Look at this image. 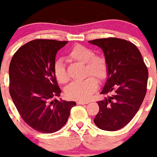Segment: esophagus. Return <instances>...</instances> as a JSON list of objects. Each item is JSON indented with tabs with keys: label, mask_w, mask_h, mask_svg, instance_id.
Returning a JSON list of instances; mask_svg holds the SVG:
<instances>
[{
	"label": "esophagus",
	"mask_w": 157,
	"mask_h": 157,
	"mask_svg": "<svg viewBox=\"0 0 157 157\" xmlns=\"http://www.w3.org/2000/svg\"><path fill=\"white\" fill-rule=\"evenodd\" d=\"M77 105H87L88 104V101H78L76 102Z\"/></svg>",
	"instance_id": "34e87169"
}]
</instances>
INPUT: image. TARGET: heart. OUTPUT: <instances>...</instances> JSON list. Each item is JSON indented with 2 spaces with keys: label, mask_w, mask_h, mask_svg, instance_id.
I'll list each match as a JSON object with an SVG mask.
<instances>
[{
  "label": "heart",
  "mask_w": 157,
  "mask_h": 157,
  "mask_svg": "<svg viewBox=\"0 0 157 157\" xmlns=\"http://www.w3.org/2000/svg\"><path fill=\"white\" fill-rule=\"evenodd\" d=\"M67 58L69 61L85 65V76L92 75L100 82L108 76V66L105 58L100 55H94V52L89 48L80 44L75 45L69 50ZM54 75L61 84H66L69 81V75L62 60L56 63ZM97 88V80L93 77H89L82 82H72L67 87L66 93L71 99L87 101L95 92Z\"/></svg>",
  "instance_id": "1"
}]
</instances>
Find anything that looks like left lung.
I'll use <instances>...</instances> for the list:
<instances>
[{"label": "left lung", "instance_id": "left-lung-1", "mask_svg": "<svg viewBox=\"0 0 157 157\" xmlns=\"http://www.w3.org/2000/svg\"><path fill=\"white\" fill-rule=\"evenodd\" d=\"M88 42L102 49L108 66L101 91L108 95L98 101L99 111L94 122L104 131H117L128 124L140 108L147 92L148 70L140 52L131 42L117 38Z\"/></svg>", "mask_w": 157, "mask_h": 157}]
</instances>
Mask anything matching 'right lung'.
<instances>
[{"mask_svg":"<svg viewBox=\"0 0 157 157\" xmlns=\"http://www.w3.org/2000/svg\"><path fill=\"white\" fill-rule=\"evenodd\" d=\"M68 41L35 40L21 46L9 67L10 94L23 120L41 133L58 131L67 122L75 101H59L54 75L57 52Z\"/></svg>","mask_w":157,"mask_h":157,"instance_id":"1","label":"right lung"}]
</instances>
